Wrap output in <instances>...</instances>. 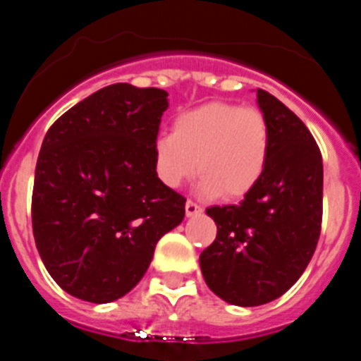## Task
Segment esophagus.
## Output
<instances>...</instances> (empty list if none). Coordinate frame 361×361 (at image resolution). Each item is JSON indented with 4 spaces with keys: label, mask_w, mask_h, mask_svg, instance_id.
<instances>
[{
    "label": "esophagus",
    "mask_w": 361,
    "mask_h": 361,
    "mask_svg": "<svg viewBox=\"0 0 361 361\" xmlns=\"http://www.w3.org/2000/svg\"><path fill=\"white\" fill-rule=\"evenodd\" d=\"M202 213V208H200L199 204H195L193 200H188L186 202V215L188 216H195Z\"/></svg>",
    "instance_id": "obj_1"
}]
</instances>
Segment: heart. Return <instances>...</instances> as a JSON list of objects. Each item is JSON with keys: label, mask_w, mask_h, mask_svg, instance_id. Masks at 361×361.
Segmentation results:
<instances>
[{"label": "heart", "mask_w": 361, "mask_h": 361, "mask_svg": "<svg viewBox=\"0 0 361 361\" xmlns=\"http://www.w3.org/2000/svg\"><path fill=\"white\" fill-rule=\"evenodd\" d=\"M271 149L266 116L257 108L208 103L177 116L173 133H162L153 146L155 170L168 188H178L197 171L202 197L237 199L262 177Z\"/></svg>", "instance_id": "obj_1"}]
</instances>
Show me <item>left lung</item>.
<instances>
[{"mask_svg": "<svg viewBox=\"0 0 361 361\" xmlns=\"http://www.w3.org/2000/svg\"><path fill=\"white\" fill-rule=\"evenodd\" d=\"M271 149L257 186L240 204L206 209L216 238L200 253L208 288L233 305L273 302L302 276L322 229L324 164L302 121L275 95L257 90Z\"/></svg>", "mask_w": 361, "mask_h": 361, "instance_id": "left-lung-1", "label": "left lung"}]
</instances>
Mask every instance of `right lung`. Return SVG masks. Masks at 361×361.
Instances as JSON below:
<instances>
[{"instance_id": "add662e5", "label": "right lung", "mask_w": 361, "mask_h": 361, "mask_svg": "<svg viewBox=\"0 0 361 361\" xmlns=\"http://www.w3.org/2000/svg\"><path fill=\"white\" fill-rule=\"evenodd\" d=\"M168 92L104 86L65 111L41 145L32 229L44 267L68 295L108 304L145 276L186 199L157 177L153 146Z\"/></svg>"}]
</instances>
